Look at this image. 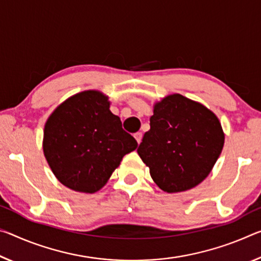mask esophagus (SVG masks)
<instances>
[{
    "label": "esophagus",
    "mask_w": 261,
    "mask_h": 261,
    "mask_svg": "<svg viewBox=\"0 0 261 261\" xmlns=\"http://www.w3.org/2000/svg\"><path fill=\"white\" fill-rule=\"evenodd\" d=\"M135 139L137 140V143L138 144H140V142H142V138H143V136H142V134H140V132H137V134H135Z\"/></svg>",
    "instance_id": "esophagus-1"
}]
</instances>
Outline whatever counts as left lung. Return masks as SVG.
I'll return each mask as SVG.
<instances>
[{"instance_id":"obj_1","label":"left lung","mask_w":261,"mask_h":261,"mask_svg":"<svg viewBox=\"0 0 261 261\" xmlns=\"http://www.w3.org/2000/svg\"><path fill=\"white\" fill-rule=\"evenodd\" d=\"M150 126L137 152L155 185L167 193L186 192L201 184L224 145L217 116L180 94L153 105Z\"/></svg>"}]
</instances>
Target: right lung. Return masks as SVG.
<instances>
[{
    "mask_svg": "<svg viewBox=\"0 0 261 261\" xmlns=\"http://www.w3.org/2000/svg\"><path fill=\"white\" fill-rule=\"evenodd\" d=\"M100 90H84L60 103L44 127L43 151L58 180L75 192L100 190L123 156L138 144L122 129Z\"/></svg>",
    "mask_w": 261,
    "mask_h": 261,
    "instance_id": "obj_1",
    "label": "right lung"
}]
</instances>
